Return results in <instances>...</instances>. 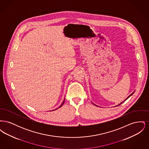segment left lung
Returning <instances> with one entry per match:
<instances>
[{
  "instance_id": "left-lung-1",
  "label": "left lung",
  "mask_w": 149,
  "mask_h": 149,
  "mask_svg": "<svg viewBox=\"0 0 149 149\" xmlns=\"http://www.w3.org/2000/svg\"><path fill=\"white\" fill-rule=\"evenodd\" d=\"M134 92H134L132 93H131V94H130V95H129V96H128V97L127 98H126V99H125V100H124V101H123V102H121V103H120V104H118V105H117V106H116V107L118 106H120V104H122V103H123V102H125V100H127V99L128 98H129V97H131V95H132V94H134ZM93 104H94V103H93ZM94 105H95V106H97V105H95V104H94Z\"/></svg>"
}]
</instances>
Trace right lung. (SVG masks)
<instances>
[{
    "instance_id": "obj_1",
    "label": "right lung",
    "mask_w": 149,
    "mask_h": 149,
    "mask_svg": "<svg viewBox=\"0 0 149 149\" xmlns=\"http://www.w3.org/2000/svg\"><path fill=\"white\" fill-rule=\"evenodd\" d=\"M64 102H65V99H64V101H63V103H62V104H61V106H60L59 107H58V108H60V107H61V106H63V104H64ZM58 108H57V109H58ZM56 109H55V110H56ZM55 110H52V111H55Z\"/></svg>"
}]
</instances>
